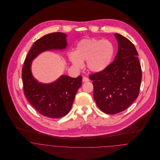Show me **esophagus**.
Returning a JSON list of instances; mask_svg holds the SVG:
<instances>
[{
	"mask_svg": "<svg viewBox=\"0 0 160 160\" xmlns=\"http://www.w3.org/2000/svg\"><path fill=\"white\" fill-rule=\"evenodd\" d=\"M89 81V79L88 78H87V77H83V78H82V81L83 82H88Z\"/></svg>",
	"mask_w": 160,
	"mask_h": 160,
	"instance_id": "obj_1",
	"label": "esophagus"
}]
</instances>
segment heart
Instances as JSON below:
<instances>
[{"label": "heart", "instance_id": "heart-1", "mask_svg": "<svg viewBox=\"0 0 160 160\" xmlns=\"http://www.w3.org/2000/svg\"><path fill=\"white\" fill-rule=\"evenodd\" d=\"M114 54V47L107 40L97 39H83L76 47L74 53H69V60L77 68L83 67L87 61V67L92 72H98L106 68Z\"/></svg>", "mask_w": 160, "mask_h": 160}]
</instances>
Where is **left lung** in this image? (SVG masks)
<instances>
[{
	"instance_id": "obj_1",
	"label": "left lung",
	"mask_w": 160,
	"mask_h": 160,
	"mask_svg": "<svg viewBox=\"0 0 160 160\" xmlns=\"http://www.w3.org/2000/svg\"><path fill=\"white\" fill-rule=\"evenodd\" d=\"M114 36L118 50L114 61L103 71L89 75L97 105L110 114L124 111L137 98L142 76L134 45L119 34Z\"/></svg>"
}]
</instances>
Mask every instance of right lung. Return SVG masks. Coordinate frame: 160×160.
Listing matches in <instances>:
<instances>
[{"instance_id":"1","label":"right lung","mask_w":160,"mask_h":160,"mask_svg":"<svg viewBox=\"0 0 160 160\" xmlns=\"http://www.w3.org/2000/svg\"><path fill=\"white\" fill-rule=\"evenodd\" d=\"M66 36L62 32H53L37 40L29 51L22 69L25 97L40 114L51 118H62L68 113L81 86L82 77L72 78L63 75L51 84L39 83L32 76L31 61L44 51L65 48L67 44Z\"/></svg>"}]
</instances>
